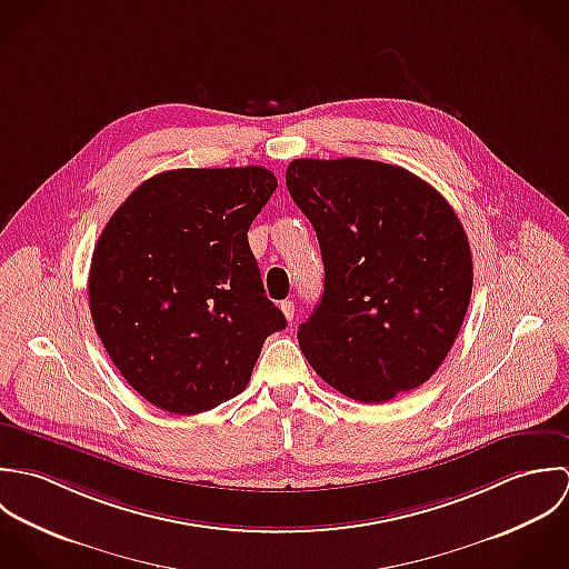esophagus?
<instances>
[{"instance_id": "34e87169", "label": "esophagus", "mask_w": 569, "mask_h": 569, "mask_svg": "<svg viewBox=\"0 0 569 569\" xmlns=\"http://www.w3.org/2000/svg\"><path fill=\"white\" fill-rule=\"evenodd\" d=\"M281 312L288 321H292L295 319V303L292 301H281Z\"/></svg>"}]
</instances>
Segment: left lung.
Instances as JSON below:
<instances>
[{
	"label": "left lung",
	"instance_id": "1",
	"mask_svg": "<svg viewBox=\"0 0 569 569\" xmlns=\"http://www.w3.org/2000/svg\"><path fill=\"white\" fill-rule=\"evenodd\" d=\"M286 184L326 266L321 303L297 332L308 362L369 405L425 385L472 292L470 246L451 204L411 171L362 158H297Z\"/></svg>",
	"mask_w": 569,
	"mask_h": 569
}]
</instances>
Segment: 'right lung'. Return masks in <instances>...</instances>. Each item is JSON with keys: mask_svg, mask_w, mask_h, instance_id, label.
I'll list each match as a JSON object with an SVG mask.
<instances>
[{"mask_svg": "<svg viewBox=\"0 0 569 569\" xmlns=\"http://www.w3.org/2000/svg\"><path fill=\"white\" fill-rule=\"evenodd\" d=\"M277 189L263 167L173 169L144 180L103 228L90 312L122 378L193 416L241 393L263 341L286 328L248 228Z\"/></svg>", "mask_w": 569, "mask_h": 569, "instance_id": "obj_1", "label": "right lung"}]
</instances>
